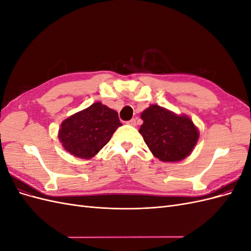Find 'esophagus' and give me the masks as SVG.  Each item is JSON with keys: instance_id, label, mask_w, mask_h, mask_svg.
Wrapping results in <instances>:
<instances>
[{"instance_id": "obj_1", "label": "esophagus", "mask_w": 251, "mask_h": 251, "mask_svg": "<svg viewBox=\"0 0 251 251\" xmlns=\"http://www.w3.org/2000/svg\"><path fill=\"white\" fill-rule=\"evenodd\" d=\"M127 125H130L132 126H136V119L135 118H132L131 120L127 121Z\"/></svg>"}]
</instances>
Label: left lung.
<instances>
[{
	"label": "left lung",
	"mask_w": 251,
	"mask_h": 251,
	"mask_svg": "<svg viewBox=\"0 0 251 251\" xmlns=\"http://www.w3.org/2000/svg\"><path fill=\"white\" fill-rule=\"evenodd\" d=\"M140 117L143 124L139 133L159 160L177 162L192 154L199 139V130L187 115L151 104Z\"/></svg>",
	"instance_id": "1"
}]
</instances>
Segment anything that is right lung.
<instances>
[{"label": "right lung", "instance_id": "1", "mask_svg": "<svg viewBox=\"0 0 251 251\" xmlns=\"http://www.w3.org/2000/svg\"><path fill=\"white\" fill-rule=\"evenodd\" d=\"M120 126L118 113L97 101L66 118L58 130V139L68 153L89 160L110 141Z\"/></svg>", "mask_w": 251, "mask_h": 251}]
</instances>
